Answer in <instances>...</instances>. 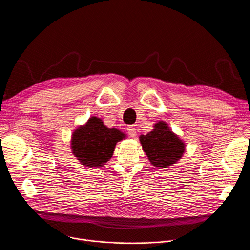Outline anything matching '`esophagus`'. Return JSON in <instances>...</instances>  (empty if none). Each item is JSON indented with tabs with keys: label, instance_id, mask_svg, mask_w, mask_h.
Wrapping results in <instances>:
<instances>
[{
	"label": "esophagus",
	"instance_id": "esophagus-1",
	"mask_svg": "<svg viewBox=\"0 0 250 250\" xmlns=\"http://www.w3.org/2000/svg\"><path fill=\"white\" fill-rule=\"evenodd\" d=\"M126 130H127V133H128V135H130L131 137H134L135 136V127H134V125H128L127 126V128H126Z\"/></svg>",
	"mask_w": 250,
	"mask_h": 250
}]
</instances>
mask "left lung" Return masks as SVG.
Returning <instances> with one entry per match:
<instances>
[{
  "mask_svg": "<svg viewBox=\"0 0 250 250\" xmlns=\"http://www.w3.org/2000/svg\"><path fill=\"white\" fill-rule=\"evenodd\" d=\"M146 135L139 137L142 149L152 165L167 168L182 157L185 146L165 123L159 122Z\"/></svg>",
  "mask_w": 250,
  "mask_h": 250,
  "instance_id": "8db88e82",
  "label": "left lung"
}]
</instances>
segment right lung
I'll return each instance as SVG.
<instances>
[{
    "label": "right lung",
    "instance_id": "add662e5",
    "mask_svg": "<svg viewBox=\"0 0 250 250\" xmlns=\"http://www.w3.org/2000/svg\"><path fill=\"white\" fill-rule=\"evenodd\" d=\"M124 137L119 129L108 128L100 119L93 117L73 133L72 150L84 165L103 166L112 157L117 142Z\"/></svg>",
    "mask_w": 250,
    "mask_h": 250
}]
</instances>
